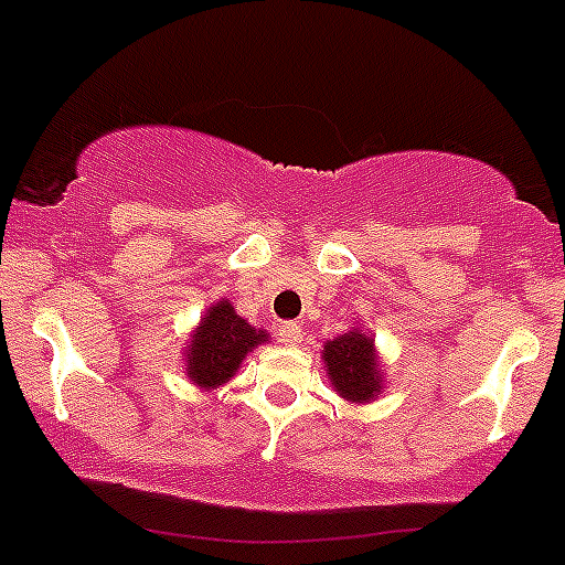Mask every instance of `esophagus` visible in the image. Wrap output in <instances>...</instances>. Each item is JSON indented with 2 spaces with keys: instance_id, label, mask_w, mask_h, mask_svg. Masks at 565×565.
Listing matches in <instances>:
<instances>
[{
  "instance_id": "obj_1",
  "label": "esophagus",
  "mask_w": 565,
  "mask_h": 565,
  "mask_svg": "<svg viewBox=\"0 0 565 565\" xmlns=\"http://www.w3.org/2000/svg\"><path fill=\"white\" fill-rule=\"evenodd\" d=\"M279 339L286 344H297V341H302V328L297 322H282L279 324Z\"/></svg>"
}]
</instances>
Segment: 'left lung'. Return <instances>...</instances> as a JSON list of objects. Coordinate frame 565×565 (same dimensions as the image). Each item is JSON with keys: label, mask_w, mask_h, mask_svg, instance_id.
Wrapping results in <instances>:
<instances>
[{"label": "left lung", "mask_w": 565, "mask_h": 565, "mask_svg": "<svg viewBox=\"0 0 565 565\" xmlns=\"http://www.w3.org/2000/svg\"><path fill=\"white\" fill-rule=\"evenodd\" d=\"M335 392L353 403H366L381 392V375L372 341L361 330L328 341L322 353Z\"/></svg>", "instance_id": "obj_1"}]
</instances>
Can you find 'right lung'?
Segmentation results:
<instances>
[{
    "label": "right lung",
    "instance_id": "obj_1",
    "mask_svg": "<svg viewBox=\"0 0 565 565\" xmlns=\"http://www.w3.org/2000/svg\"><path fill=\"white\" fill-rule=\"evenodd\" d=\"M260 341H266V333L237 317L235 308L226 299L212 305L210 313L201 319L199 330L193 333V344H190L188 353V375L199 386L215 390L235 375L246 353H252Z\"/></svg>",
    "mask_w": 565,
    "mask_h": 565
}]
</instances>
